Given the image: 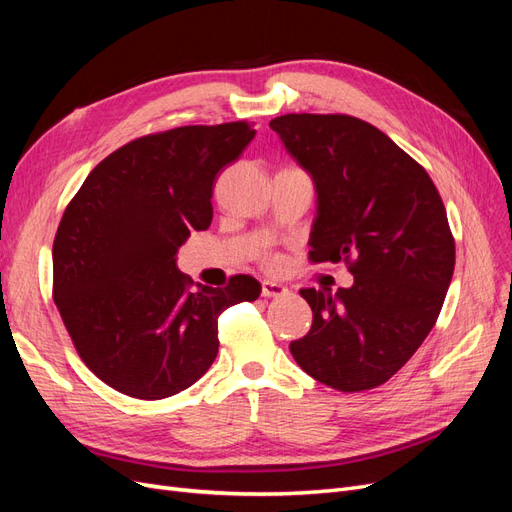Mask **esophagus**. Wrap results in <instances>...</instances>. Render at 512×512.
Returning <instances> with one entry per match:
<instances>
[{
  "instance_id": "esophagus-1",
  "label": "esophagus",
  "mask_w": 512,
  "mask_h": 512,
  "mask_svg": "<svg viewBox=\"0 0 512 512\" xmlns=\"http://www.w3.org/2000/svg\"><path fill=\"white\" fill-rule=\"evenodd\" d=\"M286 292H288V288H284L282 284L269 282V280L262 282V297H267V299H271V297H282V294H286Z\"/></svg>"
}]
</instances>
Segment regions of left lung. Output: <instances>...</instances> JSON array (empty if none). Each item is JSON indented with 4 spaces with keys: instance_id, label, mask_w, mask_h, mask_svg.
<instances>
[{
    "instance_id": "obj_1",
    "label": "left lung",
    "mask_w": 512,
    "mask_h": 512,
    "mask_svg": "<svg viewBox=\"0 0 512 512\" xmlns=\"http://www.w3.org/2000/svg\"><path fill=\"white\" fill-rule=\"evenodd\" d=\"M269 126L316 185L309 260H344L354 275L335 294L301 290L314 322L290 352L331 389H376L425 342L451 284L442 198L427 170L363 119L290 113Z\"/></svg>"
}]
</instances>
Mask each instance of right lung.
<instances>
[{
	"label": "right lung",
	"mask_w": 512,
	"mask_h": 512,
	"mask_svg": "<svg viewBox=\"0 0 512 512\" xmlns=\"http://www.w3.org/2000/svg\"><path fill=\"white\" fill-rule=\"evenodd\" d=\"M247 121L141 136L91 170L53 241V299L83 363L111 389L164 399L218 356V316L256 301L252 275L192 284L179 247L211 224L213 183L252 143Z\"/></svg>",
	"instance_id": "1"
}]
</instances>
